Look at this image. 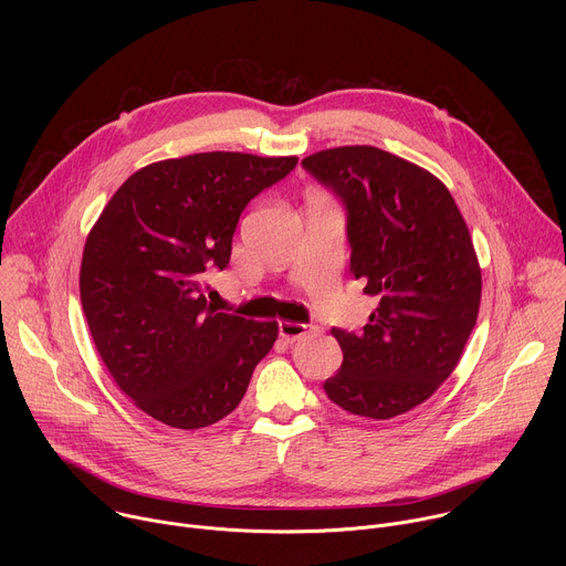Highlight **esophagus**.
I'll list each match as a JSON object with an SVG mask.
<instances>
[{"mask_svg":"<svg viewBox=\"0 0 566 566\" xmlns=\"http://www.w3.org/2000/svg\"><path fill=\"white\" fill-rule=\"evenodd\" d=\"M277 332H280V336H282L286 343H295V340H300V338H304V336L315 334L317 327H313V325H297V322H280Z\"/></svg>","mask_w":566,"mask_h":566,"instance_id":"esophagus-1","label":"esophagus"}]
</instances>
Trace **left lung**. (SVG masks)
<instances>
[{
	"mask_svg": "<svg viewBox=\"0 0 566 566\" xmlns=\"http://www.w3.org/2000/svg\"><path fill=\"white\" fill-rule=\"evenodd\" d=\"M302 168L340 199L349 273L380 297L363 332L332 329L343 365L322 387L356 417L410 412L452 374L476 322L481 271L468 226L437 177L378 147L325 149Z\"/></svg>",
	"mask_w": 566,
	"mask_h": 566,
	"instance_id": "8db88e82",
	"label": "left lung"
}]
</instances>
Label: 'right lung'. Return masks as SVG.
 I'll return each instance as SVG.
<instances>
[{"label":"right lung","mask_w":566,"mask_h":566,"mask_svg":"<svg viewBox=\"0 0 566 566\" xmlns=\"http://www.w3.org/2000/svg\"><path fill=\"white\" fill-rule=\"evenodd\" d=\"M297 166L206 151L134 172L87 237L80 300L96 349L118 387L151 419L208 428L244 398L277 322L217 311L206 273L230 262L244 208Z\"/></svg>","instance_id":"right-lung-1"}]
</instances>
